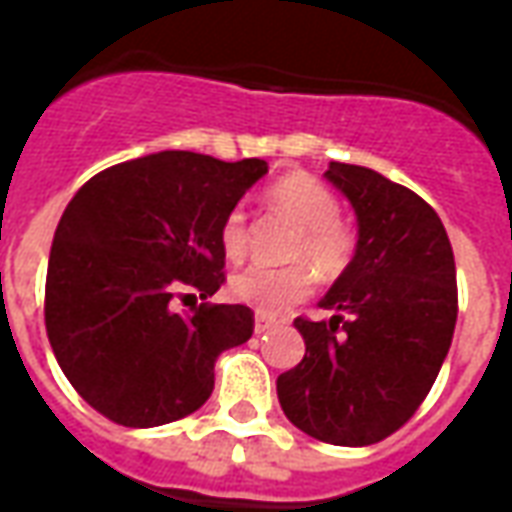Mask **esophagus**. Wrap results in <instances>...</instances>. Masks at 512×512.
I'll use <instances>...</instances> for the list:
<instances>
[{
    "label": "esophagus",
    "mask_w": 512,
    "mask_h": 512,
    "mask_svg": "<svg viewBox=\"0 0 512 512\" xmlns=\"http://www.w3.org/2000/svg\"><path fill=\"white\" fill-rule=\"evenodd\" d=\"M277 326V321L274 318H266V315H257L255 318V332L263 334V332H271Z\"/></svg>",
    "instance_id": "34e87169"
}]
</instances>
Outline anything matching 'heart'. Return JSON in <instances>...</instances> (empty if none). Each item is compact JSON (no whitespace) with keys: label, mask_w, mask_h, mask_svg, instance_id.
Listing matches in <instances>:
<instances>
[{"label":"heart","mask_w":512,"mask_h":512,"mask_svg":"<svg viewBox=\"0 0 512 512\" xmlns=\"http://www.w3.org/2000/svg\"><path fill=\"white\" fill-rule=\"evenodd\" d=\"M271 205L301 227V235L290 246V260H307L334 279L351 266L356 252L354 233L340 222V200L323 180L307 172H290L268 189ZM219 244L230 260H241L249 244L244 208H233L219 227ZM307 263L293 266H255L238 271L230 279V296L252 307L260 315H279L299 304L315 288V271Z\"/></svg>","instance_id":"1"}]
</instances>
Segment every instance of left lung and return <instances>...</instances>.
I'll return each instance as SVG.
<instances>
[{"instance_id":"left-lung-1","label":"left lung","mask_w":512,"mask_h":512,"mask_svg":"<svg viewBox=\"0 0 512 512\" xmlns=\"http://www.w3.org/2000/svg\"><path fill=\"white\" fill-rule=\"evenodd\" d=\"M326 178L354 205L356 255L321 299L332 318L293 321L307 354L277 395L312 439L367 447L403 428L439 376L458 318L455 257L439 213L411 189L340 161Z\"/></svg>"}]
</instances>
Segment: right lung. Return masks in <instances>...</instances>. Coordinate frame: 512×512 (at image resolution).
Returning a JSON list of instances; mask_svg holds the SVG:
<instances>
[{
    "label": "right lung",
    "instance_id": "obj_1",
    "mask_svg": "<svg viewBox=\"0 0 512 512\" xmlns=\"http://www.w3.org/2000/svg\"><path fill=\"white\" fill-rule=\"evenodd\" d=\"M266 172L263 158L164 150L98 172L68 202L46 271V334L98 414L156 428L211 397L216 359L252 337L255 312H178L175 299L222 288L219 227Z\"/></svg>",
    "mask_w": 512,
    "mask_h": 512
}]
</instances>
